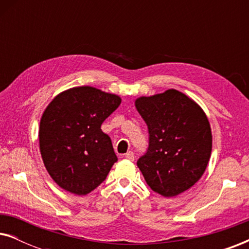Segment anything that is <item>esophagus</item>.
<instances>
[{
	"mask_svg": "<svg viewBox=\"0 0 249 249\" xmlns=\"http://www.w3.org/2000/svg\"><path fill=\"white\" fill-rule=\"evenodd\" d=\"M124 158L127 159V160H129V161H134V160H135V155H134V153L129 151V152H127V153H125V154H124Z\"/></svg>",
	"mask_w": 249,
	"mask_h": 249,
	"instance_id": "obj_1",
	"label": "esophagus"
}]
</instances>
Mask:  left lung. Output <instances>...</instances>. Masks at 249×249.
<instances>
[{"instance_id": "1", "label": "left lung", "mask_w": 249, "mask_h": 249, "mask_svg": "<svg viewBox=\"0 0 249 249\" xmlns=\"http://www.w3.org/2000/svg\"><path fill=\"white\" fill-rule=\"evenodd\" d=\"M149 131L148 151L137 165L147 185L164 197L192 188L205 172L212 130L205 112L177 89L136 98Z\"/></svg>"}]
</instances>
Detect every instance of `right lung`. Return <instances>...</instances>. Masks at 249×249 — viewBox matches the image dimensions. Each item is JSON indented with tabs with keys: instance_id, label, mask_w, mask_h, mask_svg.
<instances>
[{
	"instance_id": "right-lung-1",
	"label": "right lung",
	"mask_w": 249,
	"mask_h": 249,
	"mask_svg": "<svg viewBox=\"0 0 249 249\" xmlns=\"http://www.w3.org/2000/svg\"><path fill=\"white\" fill-rule=\"evenodd\" d=\"M120 103L118 95L78 86L61 91L44 110L39 151L47 172L61 188L85 196L107 178L118 158L101 125Z\"/></svg>"
}]
</instances>
